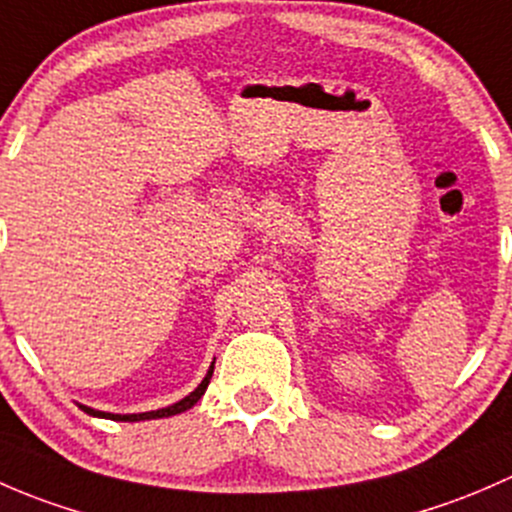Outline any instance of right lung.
Instances as JSON below:
<instances>
[{
    "label": "right lung",
    "mask_w": 512,
    "mask_h": 512,
    "mask_svg": "<svg viewBox=\"0 0 512 512\" xmlns=\"http://www.w3.org/2000/svg\"><path fill=\"white\" fill-rule=\"evenodd\" d=\"M212 372H214V362H212V367H209L207 377L202 379V384H199V387L194 389V392L189 394V397H184L182 402L172 404V407H167V409H157V412H145V414H105V412H96V409H91V407H81V409L86 414H91V416H105V419H113V421H145V419H162V416H175V414L187 412V409H192L194 404H197L199 399H202V394L207 392V387H209V379H212Z\"/></svg>",
    "instance_id": "right-lung-1"
}]
</instances>
